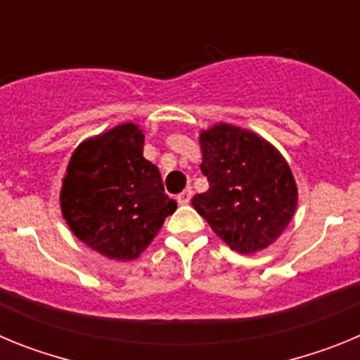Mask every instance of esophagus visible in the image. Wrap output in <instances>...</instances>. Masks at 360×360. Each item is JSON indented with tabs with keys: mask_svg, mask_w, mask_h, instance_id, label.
Instances as JSON below:
<instances>
[{
	"mask_svg": "<svg viewBox=\"0 0 360 360\" xmlns=\"http://www.w3.org/2000/svg\"><path fill=\"white\" fill-rule=\"evenodd\" d=\"M191 196H193V191L186 189V191H182V193H180V195L176 196V202L180 203V205H187V203L191 202Z\"/></svg>",
	"mask_w": 360,
	"mask_h": 360,
	"instance_id": "esophagus-1",
	"label": "esophagus"
}]
</instances>
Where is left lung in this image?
<instances>
[{
    "mask_svg": "<svg viewBox=\"0 0 360 360\" xmlns=\"http://www.w3.org/2000/svg\"><path fill=\"white\" fill-rule=\"evenodd\" d=\"M209 189L193 207L232 250L254 254L274 243L297 207V184L281 153L254 131L218 122L200 133Z\"/></svg>",
    "mask_w": 360,
    "mask_h": 360,
    "instance_id": "8db88e82",
    "label": "left lung"
}]
</instances>
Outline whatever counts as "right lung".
Wrapping results in <instances>:
<instances>
[{"label": "right lung", "mask_w": 360, "mask_h": 360, "mask_svg": "<svg viewBox=\"0 0 360 360\" xmlns=\"http://www.w3.org/2000/svg\"><path fill=\"white\" fill-rule=\"evenodd\" d=\"M75 238L108 259L131 262L149 247L176 202L160 171L144 158V129L119 124L72 153L59 193Z\"/></svg>", "instance_id": "add662e5"}]
</instances>
